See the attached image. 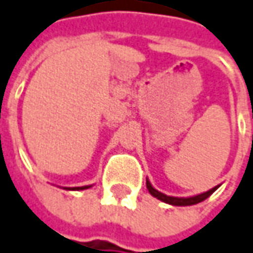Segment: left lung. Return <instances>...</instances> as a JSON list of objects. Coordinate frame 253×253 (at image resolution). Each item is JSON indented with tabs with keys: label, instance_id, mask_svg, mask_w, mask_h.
I'll return each mask as SVG.
<instances>
[{
	"label": "left lung",
	"instance_id": "left-lung-1",
	"mask_svg": "<svg viewBox=\"0 0 253 253\" xmlns=\"http://www.w3.org/2000/svg\"><path fill=\"white\" fill-rule=\"evenodd\" d=\"M146 187H148L149 193L153 195V197H156L158 200L165 201V203H168V204H172V206H193V204H197V203H201V201H204L206 198H209L210 195L216 191V188H217V187H216V188H211L210 191L203 193V194H200V195H195V197L178 198V197H169V195H165V194H162V193H159V191H156V190L150 185V182L148 181V179H146Z\"/></svg>",
	"mask_w": 253,
	"mask_h": 253
}]
</instances>
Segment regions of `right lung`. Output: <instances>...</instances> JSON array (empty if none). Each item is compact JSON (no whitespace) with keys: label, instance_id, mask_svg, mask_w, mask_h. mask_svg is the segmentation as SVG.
<instances>
[{"label":"right lung","instance_id":"right-lung-1","mask_svg":"<svg viewBox=\"0 0 253 253\" xmlns=\"http://www.w3.org/2000/svg\"><path fill=\"white\" fill-rule=\"evenodd\" d=\"M85 188H88V187H75V188H72V190H85Z\"/></svg>","mask_w":253,"mask_h":253}]
</instances>
